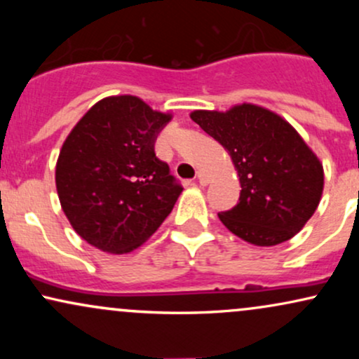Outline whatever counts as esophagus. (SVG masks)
<instances>
[{
    "mask_svg": "<svg viewBox=\"0 0 359 359\" xmlns=\"http://www.w3.org/2000/svg\"><path fill=\"white\" fill-rule=\"evenodd\" d=\"M197 180H199L201 185H208L209 184V174L204 170L197 172Z\"/></svg>",
    "mask_w": 359,
    "mask_h": 359,
    "instance_id": "esophagus-1",
    "label": "esophagus"
}]
</instances>
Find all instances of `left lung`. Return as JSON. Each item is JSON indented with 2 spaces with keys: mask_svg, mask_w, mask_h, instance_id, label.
Listing matches in <instances>:
<instances>
[{
  "mask_svg": "<svg viewBox=\"0 0 359 359\" xmlns=\"http://www.w3.org/2000/svg\"><path fill=\"white\" fill-rule=\"evenodd\" d=\"M231 156L240 177V201L219 212L238 238L255 246H275L306 226L320 203L324 168L290 123L262 106L191 113Z\"/></svg>",
  "mask_w": 359,
  "mask_h": 359,
  "instance_id": "1",
  "label": "left lung"
}]
</instances>
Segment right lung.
<instances>
[{
  "label": "right lung",
  "mask_w": 359,
  "mask_h": 359,
  "mask_svg": "<svg viewBox=\"0 0 359 359\" xmlns=\"http://www.w3.org/2000/svg\"><path fill=\"white\" fill-rule=\"evenodd\" d=\"M170 119L137 96H109L65 138L55 167L57 194L74 231L94 248L130 253L174 209L182 185L154 150Z\"/></svg>",
  "instance_id": "1"
}]
</instances>
